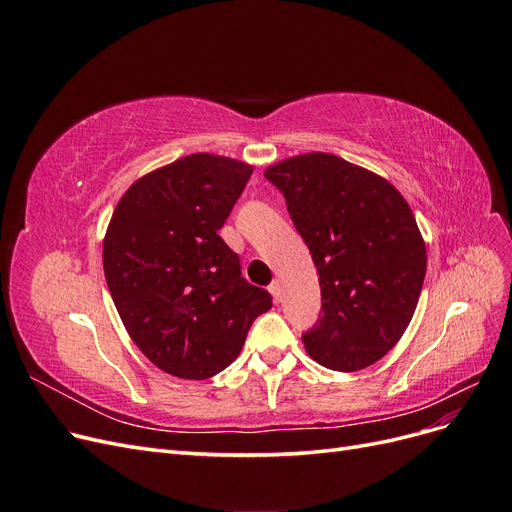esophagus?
Segmentation results:
<instances>
[{"mask_svg":"<svg viewBox=\"0 0 512 512\" xmlns=\"http://www.w3.org/2000/svg\"><path fill=\"white\" fill-rule=\"evenodd\" d=\"M269 292L273 294V299H275L277 303L282 301V288H280V282L273 280V282H271V286H269Z\"/></svg>","mask_w":512,"mask_h":512,"instance_id":"esophagus-1","label":"esophagus"}]
</instances>
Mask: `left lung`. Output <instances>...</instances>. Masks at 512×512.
Returning <instances> with one entry per match:
<instances>
[{
  "instance_id": "1",
  "label": "left lung",
  "mask_w": 512,
  "mask_h": 512,
  "mask_svg": "<svg viewBox=\"0 0 512 512\" xmlns=\"http://www.w3.org/2000/svg\"><path fill=\"white\" fill-rule=\"evenodd\" d=\"M265 177L284 194L318 271L322 309L303 333L307 354L335 371L374 365L408 329L427 271L406 198L333 153L288 158Z\"/></svg>"
}]
</instances>
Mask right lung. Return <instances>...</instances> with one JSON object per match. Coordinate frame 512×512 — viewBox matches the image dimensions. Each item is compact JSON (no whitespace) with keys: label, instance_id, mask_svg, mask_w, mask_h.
I'll return each instance as SVG.
<instances>
[{"label":"right lung","instance_id":"1","mask_svg":"<svg viewBox=\"0 0 512 512\" xmlns=\"http://www.w3.org/2000/svg\"><path fill=\"white\" fill-rule=\"evenodd\" d=\"M250 175V164L192 153L132 183L113 211L108 290L132 342L170 376L220 374L273 305L218 235Z\"/></svg>","mask_w":512,"mask_h":512}]
</instances>
